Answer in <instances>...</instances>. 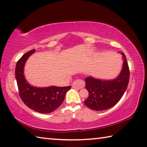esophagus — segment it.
<instances>
[{
	"label": "esophagus",
	"mask_w": 147,
	"mask_h": 147,
	"mask_svg": "<svg viewBox=\"0 0 147 147\" xmlns=\"http://www.w3.org/2000/svg\"><path fill=\"white\" fill-rule=\"evenodd\" d=\"M85 85V82L82 80H76L74 81L72 84V87L73 88H75L77 89H80L84 87Z\"/></svg>",
	"instance_id": "1"
}]
</instances>
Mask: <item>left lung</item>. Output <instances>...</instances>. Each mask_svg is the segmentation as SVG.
I'll use <instances>...</instances> for the list:
<instances>
[{
  "label": "left lung",
  "instance_id": "obj_1",
  "mask_svg": "<svg viewBox=\"0 0 147 147\" xmlns=\"http://www.w3.org/2000/svg\"><path fill=\"white\" fill-rule=\"evenodd\" d=\"M123 63L121 73L116 79L102 80L87 77L85 87L89 97L84 101L85 105L94 111H104L113 107L122 98L129 84L130 71L127 58L121 53Z\"/></svg>",
  "mask_w": 147,
  "mask_h": 147
}]
</instances>
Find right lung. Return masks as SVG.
Here are the masks:
<instances>
[{"label": "right lung", "instance_id": "add662e5", "mask_svg": "<svg viewBox=\"0 0 147 147\" xmlns=\"http://www.w3.org/2000/svg\"><path fill=\"white\" fill-rule=\"evenodd\" d=\"M35 52L32 49L25 53L17 63L15 67V78L21 99L29 108L39 113H51L61 105L65 98L66 92L71 86L36 87L28 84L24 74V68L26 60Z\"/></svg>", "mask_w": 147, "mask_h": 147}]
</instances>
